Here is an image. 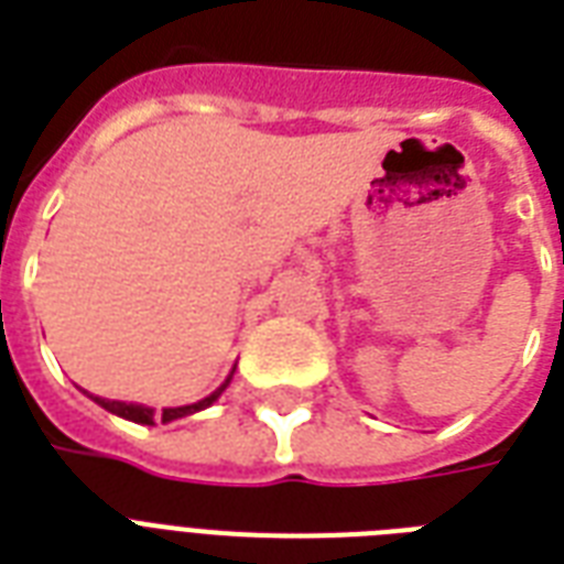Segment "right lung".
Returning <instances> with one entry per match:
<instances>
[{"mask_svg": "<svg viewBox=\"0 0 564 564\" xmlns=\"http://www.w3.org/2000/svg\"><path fill=\"white\" fill-rule=\"evenodd\" d=\"M230 377H234V371L228 375V380L216 389L213 394H207L204 401L198 403H187V406H170V410H163L161 421H175V419H184V415H193V412L204 410V406H210L216 398H219L225 389H228L230 383ZM93 398V394H90ZM93 401L99 403V406H105L108 412H113V415H119V419H128V421H134V424H154V410L152 406H143V403H126V401H105V398H93Z\"/></svg>", "mask_w": 564, "mask_h": 564, "instance_id": "obj_1", "label": "right lung"}]
</instances>
